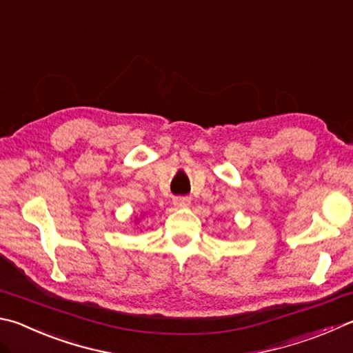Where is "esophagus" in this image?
<instances>
[{
  "mask_svg": "<svg viewBox=\"0 0 353 353\" xmlns=\"http://www.w3.org/2000/svg\"><path fill=\"white\" fill-rule=\"evenodd\" d=\"M190 203H191V199H190V197H176V199H174V205H176V207L185 208V207H188Z\"/></svg>",
  "mask_w": 353,
  "mask_h": 353,
  "instance_id": "1",
  "label": "esophagus"
}]
</instances>
